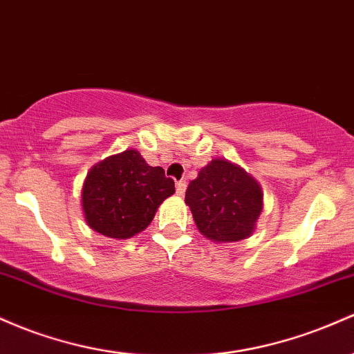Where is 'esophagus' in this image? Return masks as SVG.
Listing matches in <instances>:
<instances>
[{"label":"esophagus","mask_w":354,"mask_h":354,"mask_svg":"<svg viewBox=\"0 0 354 354\" xmlns=\"http://www.w3.org/2000/svg\"><path fill=\"white\" fill-rule=\"evenodd\" d=\"M185 192H186V181H178V183H176V193L180 196H183Z\"/></svg>","instance_id":"34e87169"}]
</instances>
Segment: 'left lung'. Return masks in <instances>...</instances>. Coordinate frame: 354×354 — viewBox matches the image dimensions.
Returning <instances> with one entry per match:
<instances>
[{
    "mask_svg": "<svg viewBox=\"0 0 354 354\" xmlns=\"http://www.w3.org/2000/svg\"><path fill=\"white\" fill-rule=\"evenodd\" d=\"M185 203L201 235L216 243H232L255 232L263 209V193L259 181L242 166L215 158L188 185Z\"/></svg>",
    "mask_w": 354,
    "mask_h": 354,
    "instance_id": "obj_1",
    "label": "left lung"
}]
</instances>
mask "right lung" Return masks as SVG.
Here are the masks:
<instances>
[{"label": "right lung", "mask_w": 354, "mask_h": 354, "mask_svg": "<svg viewBox=\"0 0 354 354\" xmlns=\"http://www.w3.org/2000/svg\"><path fill=\"white\" fill-rule=\"evenodd\" d=\"M174 193L165 169L149 166L139 151L112 154L95 162L82 186L84 218L92 230L126 240L146 230L159 205Z\"/></svg>", "instance_id": "obj_1"}]
</instances>
